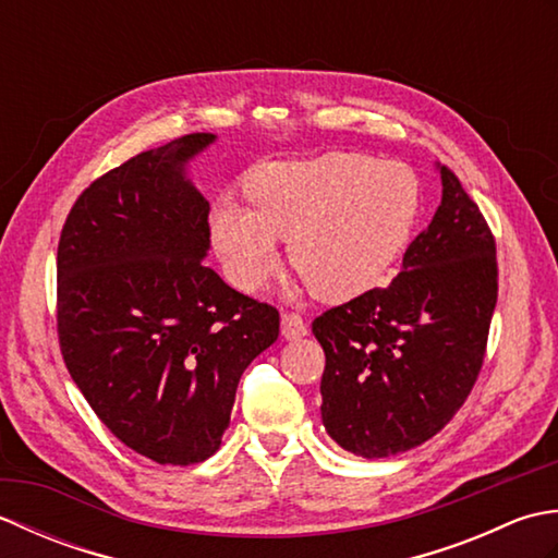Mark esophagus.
<instances>
[{
	"mask_svg": "<svg viewBox=\"0 0 558 558\" xmlns=\"http://www.w3.org/2000/svg\"><path fill=\"white\" fill-rule=\"evenodd\" d=\"M280 333L286 340H300V338L310 333V330H306V324H304V318L300 314L286 312L280 316Z\"/></svg>",
	"mask_w": 558,
	"mask_h": 558,
	"instance_id": "34e87169",
	"label": "esophagus"
}]
</instances>
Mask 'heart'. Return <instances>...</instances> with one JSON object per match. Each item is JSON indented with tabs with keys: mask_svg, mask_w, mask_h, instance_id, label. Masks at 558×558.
Listing matches in <instances>:
<instances>
[{
	"mask_svg": "<svg viewBox=\"0 0 558 558\" xmlns=\"http://www.w3.org/2000/svg\"><path fill=\"white\" fill-rule=\"evenodd\" d=\"M251 206L220 198L213 246L240 290H264L280 270V240L318 300H357L388 278L412 236L420 182L408 165L366 153L270 162L246 180Z\"/></svg>",
	"mask_w": 558,
	"mask_h": 558,
	"instance_id": "1",
	"label": "heart"
}]
</instances>
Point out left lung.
<instances>
[{"label": "left lung", "instance_id": "1", "mask_svg": "<svg viewBox=\"0 0 558 558\" xmlns=\"http://www.w3.org/2000/svg\"><path fill=\"white\" fill-rule=\"evenodd\" d=\"M441 206L386 288L312 324L326 352L322 417L360 458L429 441L477 381L496 306V246L475 201L446 165Z\"/></svg>", "mask_w": 558, "mask_h": 558}]
</instances>
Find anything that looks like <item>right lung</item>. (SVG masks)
<instances>
[{"instance_id":"add662e5","label":"right lung","mask_w":558,"mask_h":558,"mask_svg":"<svg viewBox=\"0 0 558 558\" xmlns=\"http://www.w3.org/2000/svg\"><path fill=\"white\" fill-rule=\"evenodd\" d=\"M189 134L93 182L57 248V330L66 369L102 424L160 465L220 448L236 384L278 340L280 316L201 264L210 248Z\"/></svg>"}]
</instances>
